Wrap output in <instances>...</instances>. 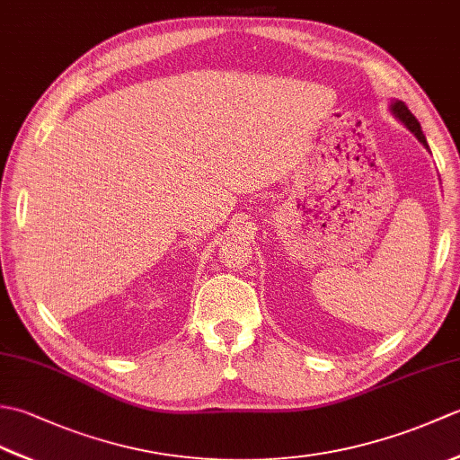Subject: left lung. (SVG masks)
<instances>
[{
  "mask_svg": "<svg viewBox=\"0 0 460 460\" xmlns=\"http://www.w3.org/2000/svg\"><path fill=\"white\" fill-rule=\"evenodd\" d=\"M392 111H394V114L397 116V119L402 120V122L407 126V128L411 130V132L417 136V140L421 142V144L425 146V148H429V146H427V140H425V134H423V130H421V124L417 122V119H415V116L411 114V111L407 109V104H405V102H402V101H397V102H394V104H392Z\"/></svg>",
  "mask_w": 460,
  "mask_h": 460,
  "instance_id": "obj_1",
  "label": "left lung"
}]
</instances>
